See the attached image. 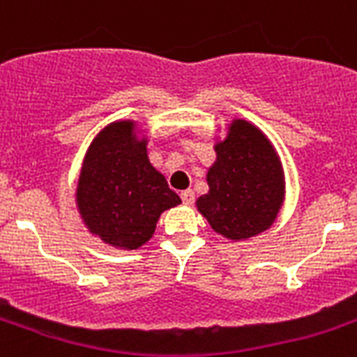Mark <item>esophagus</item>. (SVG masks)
I'll return each instance as SVG.
<instances>
[{"mask_svg": "<svg viewBox=\"0 0 357 357\" xmlns=\"http://www.w3.org/2000/svg\"><path fill=\"white\" fill-rule=\"evenodd\" d=\"M181 199L184 204H192V202L195 201V193H193L192 190H186V192L181 193Z\"/></svg>", "mask_w": 357, "mask_h": 357, "instance_id": "34e87169", "label": "esophagus"}]
</instances>
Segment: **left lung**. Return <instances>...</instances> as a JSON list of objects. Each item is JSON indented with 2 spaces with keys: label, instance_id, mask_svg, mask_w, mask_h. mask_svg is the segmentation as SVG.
Here are the masks:
<instances>
[{
  "label": "left lung",
  "instance_id": "1",
  "mask_svg": "<svg viewBox=\"0 0 357 357\" xmlns=\"http://www.w3.org/2000/svg\"><path fill=\"white\" fill-rule=\"evenodd\" d=\"M215 153L206 175L210 192L199 197V212L225 238L247 239L267 230L284 202V173L269 139L236 119Z\"/></svg>",
  "mask_w": 357,
  "mask_h": 357
}]
</instances>
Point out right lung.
<instances>
[{
    "mask_svg": "<svg viewBox=\"0 0 357 357\" xmlns=\"http://www.w3.org/2000/svg\"><path fill=\"white\" fill-rule=\"evenodd\" d=\"M77 204L84 223L102 241L138 249L151 239L160 213L181 204V197L151 165L147 144L136 139L132 121H119L90 145Z\"/></svg>",
    "mask_w": 357,
    "mask_h": 357,
    "instance_id": "obj_1",
    "label": "right lung"
}]
</instances>
